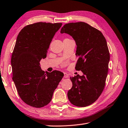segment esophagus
<instances>
[{
    "label": "esophagus",
    "mask_w": 128,
    "mask_h": 128,
    "mask_svg": "<svg viewBox=\"0 0 128 128\" xmlns=\"http://www.w3.org/2000/svg\"><path fill=\"white\" fill-rule=\"evenodd\" d=\"M69 76L68 74L64 72V78H69Z\"/></svg>",
    "instance_id": "esophagus-1"
}]
</instances>
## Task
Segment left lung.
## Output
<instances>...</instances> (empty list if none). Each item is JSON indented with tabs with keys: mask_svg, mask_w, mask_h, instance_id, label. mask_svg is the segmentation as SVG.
<instances>
[{
	"mask_svg": "<svg viewBox=\"0 0 128 128\" xmlns=\"http://www.w3.org/2000/svg\"><path fill=\"white\" fill-rule=\"evenodd\" d=\"M60 32L70 34L75 40L78 56L75 69L83 73L70 77L72 86L68 92V99L77 107L90 105L105 86L110 59L106 40L100 31L83 22L66 24Z\"/></svg>",
	"mask_w": 128,
	"mask_h": 128,
	"instance_id": "8db88e82",
	"label": "left lung"
}]
</instances>
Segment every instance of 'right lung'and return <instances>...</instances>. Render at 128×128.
I'll use <instances>...</instances> for the list:
<instances>
[{"label": "right lung", "instance_id": "1", "mask_svg": "<svg viewBox=\"0 0 128 128\" xmlns=\"http://www.w3.org/2000/svg\"><path fill=\"white\" fill-rule=\"evenodd\" d=\"M62 23L37 22L19 32L11 58L13 77L18 94L28 105L42 107L51 101L64 73L42 70L40 62L45 58L50 43Z\"/></svg>", "mask_w": 128, "mask_h": 128}]
</instances>
